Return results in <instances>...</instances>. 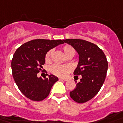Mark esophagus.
I'll use <instances>...</instances> for the list:
<instances>
[{"label":"esophagus","mask_w":123,"mask_h":123,"mask_svg":"<svg viewBox=\"0 0 123 123\" xmlns=\"http://www.w3.org/2000/svg\"><path fill=\"white\" fill-rule=\"evenodd\" d=\"M59 80H61V81H66L67 79H63V78H59Z\"/></svg>","instance_id":"obj_1"}]
</instances>
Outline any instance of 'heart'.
<instances>
[{
  "mask_svg": "<svg viewBox=\"0 0 123 123\" xmlns=\"http://www.w3.org/2000/svg\"><path fill=\"white\" fill-rule=\"evenodd\" d=\"M62 50L64 52V55L67 57L69 55H74L75 50L73 47L70 45H65L62 48ZM53 53V50H49L45 56L46 62L50 61L51 56ZM50 71L56 76L63 77L67 75L70 71V67L68 65H61V64H54L50 68Z\"/></svg>",
  "mask_w": 123,
  "mask_h": 123,
  "instance_id": "obj_1",
  "label": "heart"
}]
</instances>
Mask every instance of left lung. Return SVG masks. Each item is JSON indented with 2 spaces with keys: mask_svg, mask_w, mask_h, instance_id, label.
Instances as JSON below:
<instances>
[{
  "mask_svg": "<svg viewBox=\"0 0 123 123\" xmlns=\"http://www.w3.org/2000/svg\"><path fill=\"white\" fill-rule=\"evenodd\" d=\"M63 41L71 45L79 55V62L73 74L80 75L81 79L76 88L70 92V97L79 103L87 102L97 94L103 85L108 69L106 56L91 42L81 39Z\"/></svg>",
  "mask_w": 123,
  "mask_h": 123,
  "instance_id": "1",
  "label": "left lung"
}]
</instances>
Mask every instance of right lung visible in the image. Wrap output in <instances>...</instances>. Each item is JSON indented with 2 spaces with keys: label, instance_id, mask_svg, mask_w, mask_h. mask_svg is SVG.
I'll return each mask as SVG.
<instances>
[{
  "label": "right lung",
  "instance_id": "add662e5",
  "mask_svg": "<svg viewBox=\"0 0 123 123\" xmlns=\"http://www.w3.org/2000/svg\"><path fill=\"white\" fill-rule=\"evenodd\" d=\"M63 40L35 39L23 44L18 48L13 55L11 68L14 81L20 92L30 100L41 101L49 94L57 76L53 74L43 79L38 77L45 63L47 52L59 44Z\"/></svg>",
  "mask_w": 123,
  "mask_h": 123
}]
</instances>
